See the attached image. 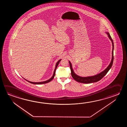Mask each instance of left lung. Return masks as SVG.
<instances>
[{
  "label": "left lung",
  "mask_w": 127,
  "mask_h": 127,
  "mask_svg": "<svg viewBox=\"0 0 127 127\" xmlns=\"http://www.w3.org/2000/svg\"><path fill=\"white\" fill-rule=\"evenodd\" d=\"M106 33L108 34V37L110 39V40L112 41V43L113 45V49H112V60L111 61L110 64L108 66V67L106 68L105 69L103 70V72L97 74V75H95V76H89V77H81L79 76L78 75L76 74L74 72L73 70V67H72V65L70 61H69V63L70 65V69L71 71V75L73 77V78L77 82L81 83H84V84H90V83H95L97 82V81H99L105 75L108 73V71L110 69L112 65L113 64V49H114V45H113V39H112V38L111 37L109 33L108 32H106Z\"/></svg>",
  "instance_id": "obj_1"
}]
</instances>
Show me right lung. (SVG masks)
<instances>
[{
    "label": "right lung",
    "mask_w": 127,
    "mask_h": 127,
    "mask_svg": "<svg viewBox=\"0 0 127 127\" xmlns=\"http://www.w3.org/2000/svg\"><path fill=\"white\" fill-rule=\"evenodd\" d=\"M61 60H60L57 62L56 64V65H55V69H54V72L53 75L52 76V77L51 78H50V79H49V80H47V81H43V82H31V81H28V80H27L26 79H25V78H24V79H25L26 81L29 82L30 83H31V84H46V83H49V82L52 81V80L53 79V78H54V76H55V75L56 69L57 67H58V65L59 64L60 61Z\"/></svg>",
    "instance_id": "right-lung-1"
}]
</instances>
